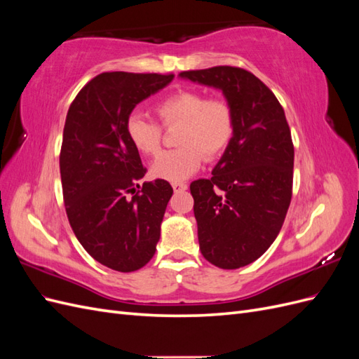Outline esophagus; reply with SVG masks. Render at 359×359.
<instances>
[{"mask_svg":"<svg viewBox=\"0 0 359 359\" xmlns=\"http://www.w3.org/2000/svg\"><path fill=\"white\" fill-rule=\"evenodd\" d=\"M172 189H173V191H184V190H187V184H184V182H173L172 184Z\"/></svg>","mask_w":359,"mask_h":359,"instance_id":"1","label":"esophagus"}]
</instances>
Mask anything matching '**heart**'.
<instances>
[{"instance_id": "heart-1", "label": "heart", "mask_w": 359, "mask_h": 359, "mask_svg": "<svg viewBox=\"0 0 359 359\" xmlns=\"http://www.w3.org/2000/svg\"><path fill=\"white\" fill-rule=\"evenodd\" d=\"M156 112L165 126L180 124V148L165 151L151 166V175L170 182H181L196 173L206 158H214L229 144L233 132V115L223 99H206L194 90L178 91L161 100ZM126 132L130 144L140 154L153 157L161 145V127L139 114L127 119Z\"/></svg>"}]
</instances>
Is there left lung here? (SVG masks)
Here are the masks:
<instances>
[{
  "label": "left lung",
  "instance_id": "left-lung-1",
  "mask_svg": "<svg viewBox=\"0 0 359 359\" xmlns=\"http://www.w3.org/2000/svg\"><path fill=\"white\" fill-rule=\"evenodd\" d=\"M220 90L233 132L210 180L190 184L203 257L223 269L255 262L274 243L292 199L293 144L283 107L244 69L219 66L180 73Z\"/></svg>",
  "mask_w": 359,
  "mask_h": 359
}]
</instances>
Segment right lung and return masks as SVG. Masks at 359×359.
Listing matches in <instances>:
<instances>
[{"label":"right lung","instance_id":"add662e5","mask_svg":"<svg viewBox=\"0 0 359 359\" xmlns=\"http://www.w3.org/2000/svg\"><path fill=\"white\" fill-rule=\"evenodd\" d=\"M172 81L173 74L102 73L67 112L60 172L69 222L86 252L119 273L142 268L154 256L173 193L165 180L139 186L147 169L126 124L136 104Z\"/></svg>","mask_w":359,"mask_h":359}]
</instances>
